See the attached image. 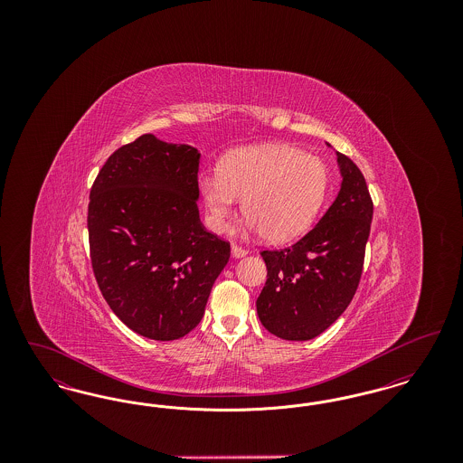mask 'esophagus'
Segmentation results:
<instances>
[{"label": "esophagus", "mask_w": 463, "mask_h": 463, "mask_svg": "<svg viewBox=\"0 0 463 463\" xmlns=\"http://www.w3.org/2000/svg\"><path fill=\"white\" fill-rule=\"evenodd\" d=\"M231 255L234 257V259H242V257H246L248 255V251L241 248V246H238V244H232L231 246Z\"/></svg>", "instance_id": "esophagus-1"}]
</instances>
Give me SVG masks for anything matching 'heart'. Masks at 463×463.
Returning <instances> with one entry per match:
<instances>
[{"mask_svg": "<svg viewBox=\"0 0 463 463\" xmlns=\"http://www.w3.org/2000/svg\"><path fill=\"white\" fill-rule=\"evenodd\" d=\"M330 184L325 161L285 144L236 149L222 157L219 174L199 178V196L212 231L225 232L242 199L246 227L265 241L287 242L306 234Z\"/></svg>", "mask_w": 463, "mask_h": 463, "instance_id": "1", "label": "heart"}]
</instances>
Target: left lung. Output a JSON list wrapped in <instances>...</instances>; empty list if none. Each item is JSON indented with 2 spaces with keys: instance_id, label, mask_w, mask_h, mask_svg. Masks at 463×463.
<instances>
[{
  "instance_id": "obj_1",
  "label": "left lung",
  "mask_w": 463,
  "mask_h": 463,
  "mask_svg": "<svg viewBox=\"0 0 463 463\" xmlns=\"http://www.w3.org/2000/svg\"><path fill=\"white\" fill-rule=\"evenodd\" d=\"M336 165L340 191L321 221L289 248L260 253L267 281L257 314L267 331L283 340L304 342L328 330L361 279L373 203L353 161L336 153Z\"/></svg>"
}]
</instances>
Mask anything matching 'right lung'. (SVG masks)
I'll return each instance as SVG.
<instances>
[{
	"mask_svg": "<svg viewBox=\"0 0 463 463\" xmlns=\"http://www.w3.org/2000/svg\"><path fill=\"white\" fill-rule=\"evenodd\" d=\"M201 153L153 133L119 147L90 191L91 267L112 312L159 342L194 330L229 262L199 221Z\"/></svg>",
	"mask_w": 463,
	"mask_h": 463,
	"instance_id": "obj_1",
	"label": "right lung"
}]
</instances>
